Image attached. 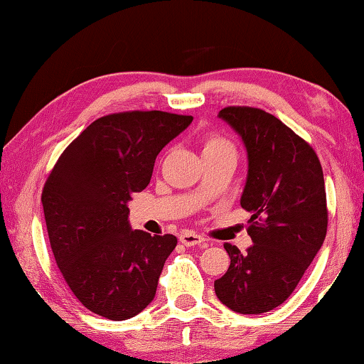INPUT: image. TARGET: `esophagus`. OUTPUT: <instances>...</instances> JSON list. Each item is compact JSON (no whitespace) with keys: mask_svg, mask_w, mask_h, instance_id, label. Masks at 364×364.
Segmentation results:
<instances>
[{"mask_svg":"<svg viewBox=\"0 0 364 364\" xmlns=\"http://www.w3.org/2000/svg\"><path fill=\"white\" fill-rule=\"evenodd\" d=\"M180 242L186 247H193V245H202L205 242L204 237H200L199 234L191 232V231H183L180 234Z\"/></svg>","mask_w":364,"mask_h":364,"instance_id":"1","label":"esophagus"}]
</instances>
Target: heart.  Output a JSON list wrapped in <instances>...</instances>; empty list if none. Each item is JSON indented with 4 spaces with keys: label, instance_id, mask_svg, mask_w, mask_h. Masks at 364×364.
I'll list each match as a JSON object with an SVG mask.
<instances>
[{
    "label": "heart",
    "instance_id": "b5f03b06",
    "mask_svg": "<svg viewBox=\"0 0 364 364\" xmlns=\"http://www.w3.org/2000/svg\"><path fill=\"white\" fill-rule=\"evenodd\" d=\"M221 151H232V146L226 139L220 136H208L204 143V154L221 152Z\"/></svg>",
    "mask_w": 364,
    "mask_h": 364
}]
</instances>
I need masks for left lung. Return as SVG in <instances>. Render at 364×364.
Masks as SVG:
<instances>
[{"instance_id":"1","label":"left lung","mask_w":364,"mask_h":364,"mask_svg":"<svg viewBox=\"0 0 364 364\" xmlns=\"http://www.w3.org/2000/svg\"><path fill=\"white\" fill-rule=\"evenodd\" d=\"M218 119L247 152L241 207L252 215L247 232L254 245L241 254L225 244L231 263L215 281V294L232 311L260 315L287 300L324 242L323 168L310 144L262 109L225 107Z\"/></svg>"}]
</instances>
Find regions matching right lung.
<instances>
[{
  "instance_id": "add662e5",
  "label": "right lung",
  "mask_w": 364,
  "mask_h": 364,
  "mask_svg": "<svg viewBox=\"0 0 364 364\" xmlns=\"http://www.w3.org/2000/svg\"><path fill=\"white\" fill-rule=\"evenodd\" d=\"M191 122L160 110L101 117L48 176L41 204L49 244L70 291L96 315L123 321L156 297L178 241L132 230L128 202L149 184L159 152Z\"/></svg>"
}]
</instances>
